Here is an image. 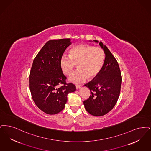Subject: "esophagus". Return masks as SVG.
Returning <instances> with one entry per match:
<instances>
[{"label":"esophagus","mask_w":151,"mask_h":151,"mask_svg":"<svg viewBox=\"0 0 151 151\" xmlns=\"http://www.w3.org/2000/svg\"><path fill=\"white\" fill-rule=\"evenodd\" d=\"M82 85H76V88H77V89H78V88H81V87H82Z\"/></svg>","instance_id":"esophagus-1"}]
</instances>
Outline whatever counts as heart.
Wrapping results in <instances>:
<instances>
[{"instance_id":"heart-1","label":"heart","mask_w":151,"mask_h":151,"mask_svg":"<svg viewBox=\"0 0 151 151\" xmlns=\"http://www.w3.org/2000/svg\"><path fill=\"white\" fill-rule=\"evenodd\" d=\"M105 61V53L99 47L82 44L74 46L69 52V56L64 55L60 60L62 72L70 75L76 65L78 70L69 77L70 82L78 83L88 78H96L101 72Z\"/></svg>"}]
</instances>
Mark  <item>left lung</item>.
<instances>
[{"mask_svg": "<svg viewBox=\"0 0 151 151\" xmlns=\"http://www.w3.org/2000/svg\"><path fill=\"white\" fill-rule=\"evenodd\" d=\"M99 45L105 54L103 69L96 78L85 85L90 89L91 95L83 104L86 110L94 116H104L113 108L119 96L122 81L116 59L101 42Z\"/></svg>", "mask_w": 151, "mask_h": 151, "instance_id": "8db88e82", "label": "left lung"}]
</instances>
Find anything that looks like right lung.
Wrapping results in <instances>:
<instances>
[{
    "instance_id": "add662e5",
    "label": "right lung",
    "mask_w": 151,
    "mask_h": 151,
    "mask_svg": "<svg viewBox=\"0 0 151 151\" xmlns=\"http://www.w3.org/2000/svg\"><path fill=\"white\" fill-rule=\"evenodd\" d=\"M71 43L69 38L50 40L33 61L29 76L30 90L35 104L48 114L61 111L68 93L76 90L74 85L66 83V77L60 65L61 57Z\"/></svg>"
}]
</instances>
